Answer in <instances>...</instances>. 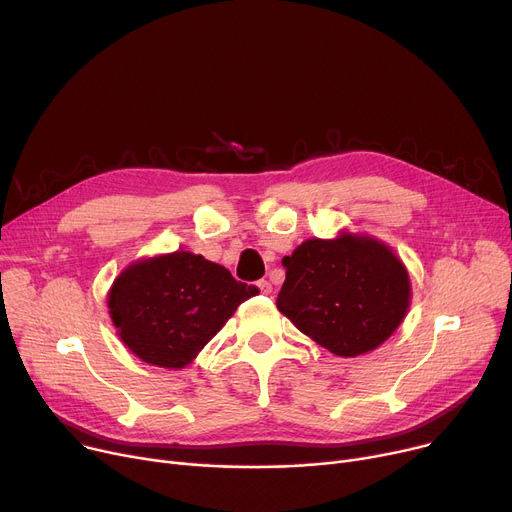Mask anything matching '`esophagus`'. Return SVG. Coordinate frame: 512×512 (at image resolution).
<instances>
[{
  "label": "esophagus",
  "instance_id": "1",
  "mask_svg": "<svg viewBox=\"0 0 512 512\" xmlns=\"http://www.w3.org/2000/svg\"><path fill=\"white\" fill-rule=\"evenodd\" d=\"M257 286H259L261 294H272V284L267 282V280H259V282H257Z\"/></svg>",
  "mask_w": 512,
  "mask_h": 512
}]
</instances>
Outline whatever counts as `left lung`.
<instances>
[{
    "label": "left lung",
    "mask_w": 512,
    "mask_h": 512,
    "mask_svg": "<svg viewBox=\"0 0 512 512\" xmlns=\"http://www.w3.org/2000/svg\"><path fill=\"white\" fill-rule=\"evenodd\" d=\"M282 265L280 313L336 357L375 351L409 311L405 263L369 234L342 230L336 238H309Z\"/></svg>",
    "instance_id": "8db88e82"
}]
</instances>
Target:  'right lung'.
<instances>
[{
  "label": "right lung",
  "instance_id": "add662e5",
  "mask_svg": "<svg viewBox=\"0 0 512 512\" xmlns=\"http://www.w3.org/2000/svg\"><path fill=\"white\" fill-rule=\"evenodd\" d=\"M255 294L224 265L174 251L130 263L107 292V307L130 353L149 365L182 369Z\"/></svg>",
  "mask_w": 512,
  "mask_h": 512
}]
</instances>
